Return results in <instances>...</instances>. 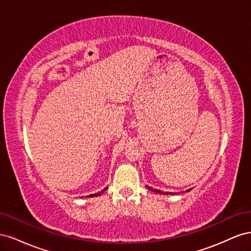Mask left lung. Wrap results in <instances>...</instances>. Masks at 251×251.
Listing matches in <instances>:
<instances>
[{
  "mask_svg": "<svg viewBox=\"0 0 251 251\" xmlns=\"http://www.w3.org/2000/svg\"><path fill=\"white\" fill-rule=\"evenodd\" d=\"M149 189H151V192H154V193H157V194H161V195H176V193H168V192H162V191H159V189H155V188H153V187H150L149 185H146ZM192 188H189V189H187L186 192H189L191 191Z\"/></svg>",
  "mask_w": 251,
  "mask_h": 251,
  "instance_id": "1",
  "label": "left lung"
}]
</instances>
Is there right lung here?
I'll return each instance as SVG.
<instances>
[{
	"label": "right lung",
	"instance_id": "1",
	"mask_svg": "<svg viewBox=\"0 0 251 251\" xmlns=\"http://www.w3.org/2000/svg\"><path fill=\"white\" fill-rule=\"evenodd\" d=\"M108 187H105V188H103L102 189V191H100V192H98L97 194H91V195H89V196H87V198H92V197H97V196H100L104 191H105V189H107Z\"/></svg>",
	"mask_w": 251,
	"mask_h": 251
}]
</instances>
